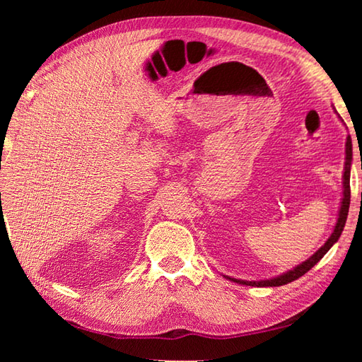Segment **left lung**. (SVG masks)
I'll list each match as a JSON object with an SVG mask.
<instances>
[{"instance_id":"8db88e82","label":"left lung","mask_w":362,"mask_h":362,"mask_svg":"<svg viewBox=\"0 0 362 362\" xmlns=\"http://www.w3.org/2000/svg\"><path fill=\"white\" fill-rule=\"evenodd\" d=\"M351 158H353V149H351V138L350 135L347 136V143H345V166H344V196H342V202H341V209H339V214H337V221H336V226L332 236L328 238L327 243L322 245V247L314 253L313 257H310L306 261H303L302 264L296 266L294 269H291V271L284 272L279 276H274V279H269V280H259V281H247V280H238V279H230L227 276L228 280H232L235 283H240V284H247V286H283V284H288L291 281L297 280L298 276L305 275L306 272L310 271L313 266H316L319 261L322 259V257L325 255V253L333 247V244L339 240V236L342 233V230L345 227V221H347L349 216V206H350V168H351Z\"/></svg>"}]
</instances>
